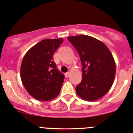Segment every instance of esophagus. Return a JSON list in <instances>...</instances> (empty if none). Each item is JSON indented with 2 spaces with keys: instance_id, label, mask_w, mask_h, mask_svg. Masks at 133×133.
<instances>
[{
  "instance_id": "34e87169",
  "label": "esophagus",
  "mask_w": 133,
  "mask_h": 133,
  "mask_svg": "<svg viewBox=\"0 0 133 133\" xmlns=\"http://www.w3.org/2000/svg\"><path fill=\"white\" fill-rule=\"evenodd\" d=\"M64 75H65V77H66V78H68V77L70 76V72H66L65 74H64Z\"/></svg>"
}]
</instances>
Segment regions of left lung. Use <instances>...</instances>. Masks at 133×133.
Returning a JSON list of instances; mask_svg holds the SVG:
<instances>
[{"mask_svg":"<svg viewBox=\"0 0 133 133\" xmlns=\"http://www.w3.org/2000/svg\"><path fill=\"white\" fill-rule=\"evenodd\" d=\"M82 63L83 79L76 87L77 95L89 101L101 98L110 90L116 66L112 54L101 41L87 35L69 36Z\"/></svg>","mask_w":133,"mask_h":133,"instance_id":"8db88e82","label":"left lung"}]
</instances>
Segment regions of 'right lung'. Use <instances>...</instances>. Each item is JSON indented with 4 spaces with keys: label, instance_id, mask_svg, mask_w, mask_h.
Wrapping results in <instances>:
<instances>
[{
    "label": "right lung",
    "instance_id": "right-lung-1",
    "mask_svg": "<svg viewBox=\"0 0 133 133\" xmlns=\"http://www.w3.org/2000/svg\"><path fill=\"white\" fill-rule=\"evenodd\" d=\"M63 41V38L43 40L23 58L21 80L28 92L38 101L53 99L59 94L64 75L57 69L53 55Z\"/></svg>",
    "mask_w": 133,
    "mask_h": 133
}]
</instances>
